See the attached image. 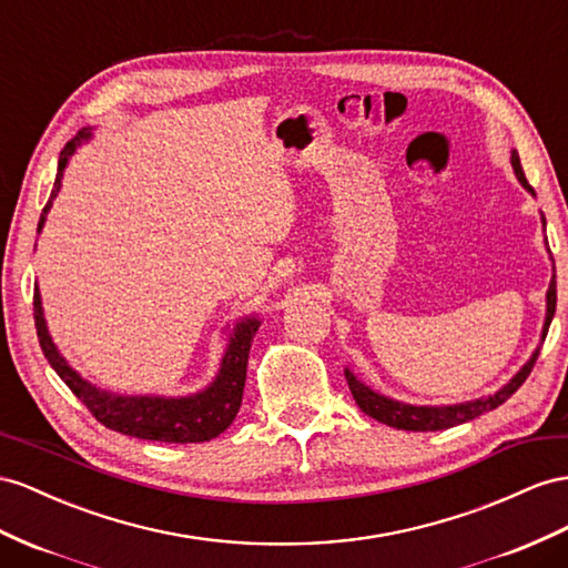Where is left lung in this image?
Here are the masks:
<instances>
[{"label":"left lung","mask_w":568,"mask_h":568,"mask_svg":"<svg viewBox=\"0 0 568 568\" xmlns=\"http://www.w3.org/2000/svg\"><path fill=\"white\" fill-rule=\"evenodd\" d=\"M511 165H514L518 182L535 196V189L528 184L526 174H523L520 158L516 151H511ZM542 225H545V215H542ZM555 310H557V275H551V283L547 290V314H545V326H542V341L547 338L549 324H551V318H555ZM537 355H540V347H537L526 365L520 367V372L506 386H501L497 394L477 398V400H468V403H456V405H410V403L394 400L388 396L376 394V390L362 384L351 369H345V379H347V386H351V394H353L355 403L359 405V410L374 417L376 423H384L388 427L405 429V432H436V429H448V427L463 425V423H468V419L479 417L483 413L499 408V405L511 398L520 388V384L528 379Z\"/></svg>","instance_id":"1"}]
</instances>
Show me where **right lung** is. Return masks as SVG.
<instances>
[{"mask_svg":"<svg viewBox=\"0 0 568 568\" xmlns=\"http://www.w3.org/2000/svg\"><path fill=\"white\" fill-rule=\"evenodd\" d=\"M91 139V129H81L77 139H71L60 155V165H57V178L50 201L42 209L38 232L45 225V215L52 206V199L57 196L62 186V174L67 170L69 158L74 155L77 145L81 141ZM33 316L38 328V341L42 353H45L50 367L60 374V379L71 388L85 408L93 413L100 425L114 429L126 436H136V439L149 442H165V444H199L211 442L217 434H223L232 419H235L240 405H242V390L246 379V359H250L252 341L261 322L256 316H246L232 328L227 351L223 355L221 369H217L215 379L192 396L180 398H165V396H120L112 390H103L85 382L83 376L69 365V362L57 351L52 336L45 324V314H42V300L40 290L36 287L33 295Z\"/></svg>","mask_w":568,"mask_h":568,"instance_id":"obj_1","label":"right lung"}]
</instances>
